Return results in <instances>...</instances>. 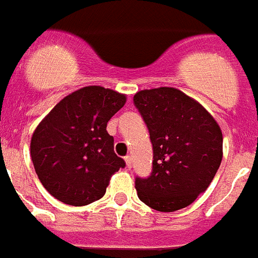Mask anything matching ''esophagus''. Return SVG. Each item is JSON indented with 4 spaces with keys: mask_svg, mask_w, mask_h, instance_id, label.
I'll return each mask as SVG.
<instances>
[{
    "mask_svg": "<svg viewBox=\"0 0 258 258\" xmlns=\"http://www.w3.org/2000/svg\"><path fill=\"white\" fill-rule=\"evenodd\" d=\"M125 162H126L127 169H132V157L131 155H126V157H125Z\"/></svg>",
    "mask_w": 258,
    "mask_h": 258,
    "instance_id": "obj_1",
    "label": "esophagus"
}]
</instances>
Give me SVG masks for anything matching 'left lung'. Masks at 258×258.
Listing matches in <instances>:
<instances>
[{
    "label": "left lung",
    "instance_id": "obj_1",
    "mask_svg": "<svg viewBox=\"0 0 258 258\" xmlns=\"http://www.w3.org/2000/svg\"><path fill=\"white\" fill-rule=\"evenodd\" d=\"M133 101L153 145L152 174L136 178L140 201L159 212L190 206L221 163L220 126L202 104L171 87L140 91Z\"/></svg>",
    "mask_w": 258,
    "mask_h": 258
}]
</instances>
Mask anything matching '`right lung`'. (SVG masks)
Here are the masks:
<instances>
[{"instance_id":"add662e5","label":"right lung","mask_w":258,"mask_h":258,"mask_svg":"<svg viewBox=\"0 0 258 258\" xmlns=\"http://www.w3.org/2000/svg\"><path fill=\"white\" fill-rule=\"evenodd\" d=\"M126 96L100 86L66 96L34 131L30 154L43 187L57 201L87 206L104 197L110 176L125 167L113 150L108 121Z\"/></svg>"}]
</instances>
